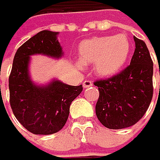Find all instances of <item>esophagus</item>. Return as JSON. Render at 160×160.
Wrapping results in <instances>:
<instances>
[{
    "mask_svg": "<svg viewBox=\"0 0 160 160\" xmlns=\"http://www.w3.org/2000/svg\"><path fill=\"white\" fill-rule=\"evenodd\" d=\"M92 85H93V83H92L90 80H85V81L83 82V84H82L83 89H87V88H89V87H91Z\"/></svg>",
    "mask_w": 160,
    "mask_h": 160,
    "instance_id": "obj_1",
    "label": "esophagus"
}]
</instances>
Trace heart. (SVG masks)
I'll return each mask as SVG.
<instances>
[{"label":"heart","instance_id":"heart-1","mask_svg":"<svg viewBox=\"0 0 160 160\" xmlns=\"http://www.w3.org/2000/svg\"><path fill=\"white\" fill-rule=\"evenodd\" d=\"M130 52L131 42L125 34L93 37L80 43V60L76 61V66L84 70L87 64L94 63L97 76L109 78L124 67Z\"/></svg>","mask_w":160,"mask_h":160}]
</instances>
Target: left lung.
Wrapping results in <instances>:
<instances>
[{"label": "left lung", "mask_w": 160, "mask_h": 160, "mask_svg": "<svg viewBox=\"0 0 160 160\" xmlns=\"http://www.w3.org/2000/svg\"><path fill=\"white\" fill-rule=\"evenodd\" d=\"M135 52L129 66L119 74L94 83L99 97L96 115L104 127L133 126L144 116L153 96V62L146 43L134 36Z\"/></svg>", "instance_id": "8db88e82"}]
</instances>
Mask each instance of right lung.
Returning <instances> with one entry per match:
<instances>
[{
    "instance_id": "obj_1",
    "label": "right lung",
    "mask_w": 160,
    "mask_h": 160,
    "mask_svg": "<svg viewBox=\"0 0 160 160\" xmlns=\"http://www.w3.org/2000/svg\"><path fill=\"white\" fill-rule=\"evenodd\" d=\"M58 35L44 30L24 42L15 53L9 77L12 112L27 130L36 135L60 131L68 119L71 102L82 91V85L71 86L58 79L42 85L31 78V56L41 54L60 59L64 55Z\"/></svg>"
}]
</instances>
